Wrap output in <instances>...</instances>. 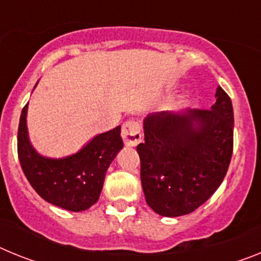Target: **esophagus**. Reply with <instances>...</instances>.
I'll use <instances>...</instances> for the list:
<instances>
[{
  "mask_svg": "<svg viewBox=\"0 0 261 261\" xmlns=\"http://www.w3.org/2000/svg\"><path fill=\"white\" fill-rule=\"evenodd\" d=\"M121 137H123L124 144L126 146H136V145L140 144L142 135L138 123H136L133 120L125 121L123 124V129H121Z\"/></svg>",
  "mask_w": 261,
  "mask_h": 261,
  "instance_id": "esophagus-1",
  "label": "esophagus"
}]
</instances>
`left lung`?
Segmentation results:
<instances>
[{
    "instance_id": "1",
    "label": "left lung",
    "mask_w": 261,
    "mask_h": 261,
    "mask_svg": "<svg viewBox=\"0 0 261 261\" xmlns=\"http://www.w3.org/2000/svg\"><path fill=\"white\" fill-rule=\"evenodd\" d=\"M211 110L147 115L137 146L147 205L165 217L184 216L217 191L234 146L231 99L218 87Z\"/></svg>"
}]
</instances>
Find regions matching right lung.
<instances>
[{"mask_svg": "<svg viewBox=\"0 0 261 261\" xmlns=\"http://www.w3.org/2000/svg\"><path fill=\"white\" fill-rule=\"evenodd\" d=\"M26 112L27 105L18 126V158L27 180L50 204L71 212L89 209L98 201L108 166L123 147L121 128L96 136L74 155L49 159L39 155L30 144Z\"/></svg>", "mask_w": 261, "mask_h": 261, "instance_id": "add662e5", "label": "right lung"}]
</instances>
